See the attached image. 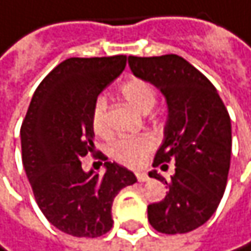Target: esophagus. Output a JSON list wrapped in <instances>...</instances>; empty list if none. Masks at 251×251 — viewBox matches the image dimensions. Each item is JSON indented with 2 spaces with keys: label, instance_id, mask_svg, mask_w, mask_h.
<instances>
[{
  "label": "esophagus",
  "instance_id": "obj_1",
  "mask_svg": "<svg viewBox=\"0 0 251 251\" xmlns=\"http://www.w3.org/2000/svg\"><path fill=\"white\" fill-rule=\"evenodd\" d=\"M137 179H138L140 182H146V181L149 179V176H147L146 172H137Z\"/></svg>",
  "mask_w": 251,
  "mask_h": 251
}]
</instances>
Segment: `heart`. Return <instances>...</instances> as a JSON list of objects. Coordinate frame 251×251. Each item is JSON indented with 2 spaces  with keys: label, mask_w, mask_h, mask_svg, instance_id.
<instances>
[{
  "label": "heart",
  "mask_w": 251,
  "mask_h": 251,
  "mask_svg": "<svg viewBox=\"0 0 251 251\" xmlns=\"http://www.w3.org/2000/svg\"><path fill=\"white\" fill-rule=\"evenodd\" d=\"M120 94L135 110L140 113H149L157 100L156 88L143 80V79H131L125 82L120 86ZM91 125L95 135L100 138H108L111 135V129L107 120V101L105 98H98L92 108ZM154 140L150 135H140V137H129L120 138L111 144L108 153L111 159L117 163L128 166V168H138L141 166L149 154L154 150Z\"/></svg>",
  "instance_id": "heart-1"
}]
</instances>
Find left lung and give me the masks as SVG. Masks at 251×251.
<instances>
[{
    "label": "left lung",
    "mask_w": 251,
    "mask_h": 251,
    "mask_svg": "<svg viewBox=\"0 0 251 251\" xmlns=\"http://www.w3.org/2000/svg\"><path fill=\"white\" fill-rule=\"evenodd\" d=\"M132 73L162 91L168 102L165 140L153 166L175 162L166 197L149 204L150 225L163 234H185L206 224L225 193L231 163V119L212 82L176 54L128 58ZM165 166V165H163Z\"/></svg>",
    "instance_id": "8db88e82"
}]
</instances>
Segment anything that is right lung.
Wrapping results in <instances>:
<instances>
[{
    "instance_id": "add662e5",
    "label": "right lung",
    "mask_w": 251,
    "mask_h": 251,
    "mask_svg": "<svg viewBox=\"0 0 251 251\" xmlns=\"http://www.w3.org/2000/svg\"><path fill=\"white\" fill-rule=\"evenodd\" d=\"M125 66L126 55L64 60L39 83L22 123V160L35 200L51 225L73 237L108 232L114 197L137 182L114 162L104 163V175L85 172L80 162L94 150V104Z\"/></svg>"
}]
</instances>
